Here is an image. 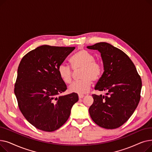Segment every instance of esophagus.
<instances>
[{
	"label": "esophagus",
	"mask_w": 152,
	"mask_h": 152,
	"mask_svg": "<svg viewBox=\"0 0 152 152\" xmlns=\"http://www.w3.org/2000/svg\"><path fill=\"white\" fill-rule=\"evenodd\" d=\"M78 96H79V99H83L84 97V95H79Z\"/></svg>",
	"instance_id": "obj_1"
}]
</instances>
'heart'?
Listing matches in <instances>:
<instances>
[{
    "instance_id": "1",
    "label": "heart",
    "mask_w": 152,
    "mask_h": 152,
    "mask_svg": "<svg viewBox=\"0 0 152 152\" xmlns=\"http://www.w3.org/2000/svg\"><path fill=\"white\" fill-rule=\"evenodd\" d=\"M74 70L80 69V81L72 84L69 87L70 92L84 94L89 91L92 81H97L102 75V67L100 64L95 61L94 56L86 50L77 52L71 60ZM58 73L61 80L66 84H70L73 79V72L65 63H61L58 67Z\"/></svg>"
}]
</instances>
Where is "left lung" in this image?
<instances>
[{
	"label": "left lung",
	"instance_id": "obj_1",
	"mask_svg": "<svg viewBox=\"0 0 152 152\" xmlns=\"http://www.w3.org/2000/svg\"><path fill=\"white\" fill-rule=\"evenodd\" d=\"M87 48L101 54L104 71L95 89L107 92L106 95H92L90 116L103 128H118L128 120L139 104L141 78L133 62L120 49L107 42Z\"/></svg>",
	"mask_w": 152,
	"mask_h": 152
}]
</instances>
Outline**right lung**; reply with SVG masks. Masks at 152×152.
<instances>
[{"mask_svg":"<svg viewBox=\"0 0 152 152\" xmlns=\"http://www.w3.org/2000/svg\"><path fill=\"white\" fill-rule=\"evenodd\" d=\"M75 49L43 45L26 54L20 63L14 92L21 112L38 129H59L79 100L76 93L58 96L67 87L58 67Z\"/></svg>","mask_w":152,"mask_h":152,"instance_id":"1","label":"right lung"}]
</instances>
